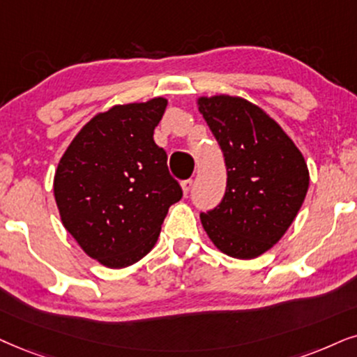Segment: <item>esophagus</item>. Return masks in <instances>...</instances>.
<instances>
[{
  "label": "esophagus",
  "mask_w": 357,
  "mask_h": 357,
  "mask_svg": "<svg viewBox=\"0 0 357 357\" xmlns=\"http://www.w3.org/2000/svg\"><path fill=\"white\" fill-rule=\"evenodd\" d=\"M181 188H183L184 196H188V192L191 191V188H192V179H186V181H183L181 183Z\"/></svg>",
  "instance_id": "obj_1"
}]
</instances>
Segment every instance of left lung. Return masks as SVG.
Segmentation results:
<instances>
[{"mask_svg": "<svg viewBox=\"0 0 357 357\" xmlns=\"http://www.w3.org/2000/svg\"><path fill=\"white\" fill-rule=\"evenodd\" d=\"M227 168L220 204L201 222L220 252L255 259L288 231L310 186L305 158L283 128L259 105L242 97H199Z\"/></svg>", "mask_w": 357, "mask_h": 357, "instance_id": "8db88e82", "label": "left lung"}]
</instances>
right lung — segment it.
<instances>
[{"label":"right lung","instance_id":"add662e5","mask_svg":"<svg viewBox=\"0 0 357 357\" xmlns=\"http://www.w3.org/2000/svg\"><path fill=\"white\" fill-rule=\"evenodd\" d=\"M168 100L114 105L82 126L54 176V197L67 232L108 268L142 260L183 191L168 156L153 139Z\"/></svg>","mask_w":357,"mask_h":357}]
</instances>
